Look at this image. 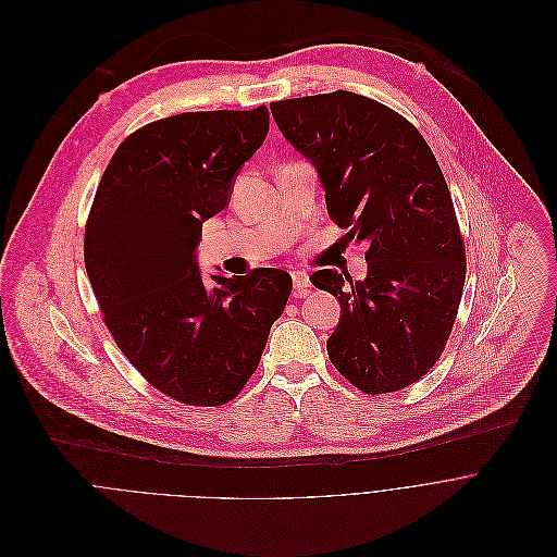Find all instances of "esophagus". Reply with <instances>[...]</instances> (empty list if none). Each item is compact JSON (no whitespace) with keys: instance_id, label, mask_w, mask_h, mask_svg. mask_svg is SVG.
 Here are the masks:
<instances>
[{"instance_id":"obj_1","label":"esophagus","mask_w":557,"mask_h":557,"mask_svg":"<svg viewBox=\"0 0 557 557\" xmlns=\"http://www.w3.org/2000/svg\"><path fill=\"white\" fill-rule=\"evenodd\" d=\"M292 281H294V294L296 296H309L311 294V281L305 272H292Z\"/></svg>"}]
</instances>
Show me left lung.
Masks as SVG:
<instances>
[{"mask_svg": "<svg viewBox=\"0 0 557 557\" xmlns=\"http://www.w3.org/2000/svg\"><path fill=\"white\" fill-rule=\"evenodd\" d=\"M285 140L311 162L331 219L367 244V276L318 270L341 300L326 354L354 386L393 393L423 377L448 343L466 283L453 197L423 136L391 107L331 91L270 104Z\"/></svg>", "mask_w": 557, "mask_h": 557, "instance_id": "8db88e82", "label": "left lung"}]
</instances>
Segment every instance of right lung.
Returning <instances> with one entry per match:
<instances>
[{
    "label": "right lung",
    "mask_w": 557,
    "mask_h": 557,
    "mask_svg": "<svg viewBox=\"0 0 557 557\" xmlns=\"http://www.w3.org/2000/svg\"><path fill=\"white\" fill-rule=\"evenodd\" d=\"M270 129L268 107L188 111L132 134L109 160L85 228V270L127 360L190 406L235 399L292 294L285 270L210 274L201 224L231 203Z\"/></svg>",
    "instance_id": "1"
}]
</instances>
